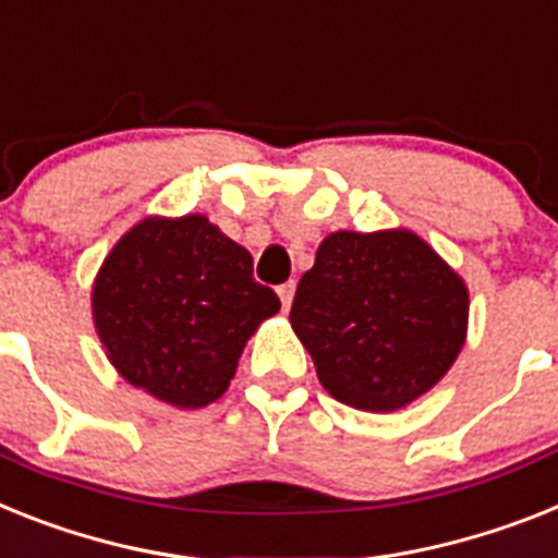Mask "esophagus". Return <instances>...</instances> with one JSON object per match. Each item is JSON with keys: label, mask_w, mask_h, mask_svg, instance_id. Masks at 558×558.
Masks as SVG:
<instances>
[{"label": "esophagus", "mask_w": 558, "mask_h": 558, "mask_svg": "<svg viewBox=\"0 0 558 558\" xmlns=\"http://www.w3.org/2000/svg\"><path fill=\"white\" fill-rule=\"evenodd\" d=\"M294 289H298V283H294V280H287V283H280V287H278L280 303H283V308H287V312H289V306H292V301H294Z\"/></svg>", "instance_id": "34e87169"}]
</instances>
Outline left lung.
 I'll list each match as a JSON object with an SVG mask.
<instances>
[{"mask_svg":"<svg viewBox=\"0 0 558 558\" xmlns=\"http://www.w3.org/2000/svg\"><path fill=\"white\" fill-rule=\"evenodd\" d=\"M289 320L337 402L395 411L425 395L460 354L468 289L405 229L335 232L298 283Z\"/></svg>","mask_w":558,"mask_h":558,"instance_id":"left-lung-1","label":"left lung"}]
</instances>
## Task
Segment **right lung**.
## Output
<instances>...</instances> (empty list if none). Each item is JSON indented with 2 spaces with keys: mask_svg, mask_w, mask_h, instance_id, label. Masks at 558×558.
I'll return each instance as SVG.
<instances>
[{
  "mask_svg": "<svg viewBox=\"0 0 558 558\" xmlns=\"http://www.w3.org/2000/svg\"><path fill=\"white\" fill-rule=\"evenodd\" d=\"M278 308V294L252 278L250 252L204 215L133 227L93 289V317L112 366L178 409L218 400L243 343Z\"/></svg>",
  "mask_w": 558,
  "mask_h": 558,
  "instance_id": "right-lung-1",
  "label": "right lung"
}]
</instances>
